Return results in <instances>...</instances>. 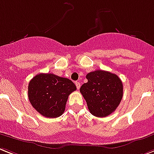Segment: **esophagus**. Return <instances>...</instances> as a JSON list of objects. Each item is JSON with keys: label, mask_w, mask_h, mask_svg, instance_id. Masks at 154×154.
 <instances>
[{"label": "esophagus", "mask_w": 154, "mask_h": 154, "mask_svg": "<svg viewBox=\"0 0 154 154\" xmlns=\"http://www.w3.org/2000/svg\"><path fill=\"white\" fill-rule=\"evenodd\" d=\"M75 86L77 87V89H79L80 88V83H79V82H75Z\"/></svg>", "instance_id": "1"}]
</instances>
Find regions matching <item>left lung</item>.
Instances as JSON below:
<instances>
[{
    "label": "left lung",
    "mask_w": 154,
    "mask_h": 154,
    "mask_svg": "<svg viewBox=\"0 0 154 154\" xmlns=\"http://www.w3.org/2000/svg\"><path fill=\"white\" fill-rule=\"evenodd\" d=\"M87 83L80 87L88 110L94 116L104 118L116 110L123 96V85L119 76L109 71L90 72Z\"/></svg>",
    "instance_id": "obj_1"
}]
</instances>
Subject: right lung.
<instances>
[{
	"label": "right lung",
	"instance_id": "add662e5",
	"mask_svg": "<svg viewBox=\"0 0 154 154\" xmlns=\"http://www.w3.org/2000/svg\"><path fill=\"white\" fill-rule=\"evenodd\" d=\"M75 90V83L68 79L40 73L28 83V99L40 114L54 119L63 114L68 96Z\"/></svg>",
	"mask_w": 154,
	"mask_h": 154
}]
</instances>
